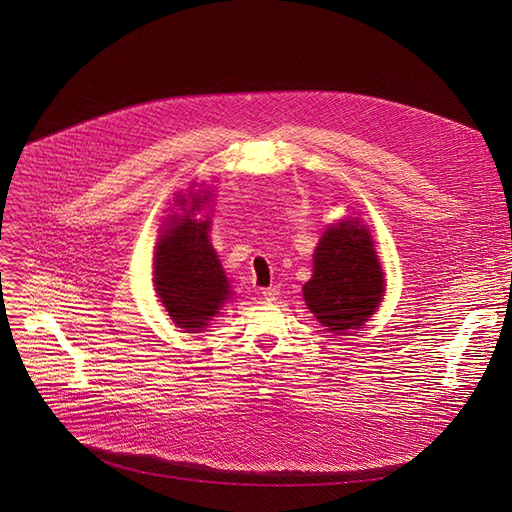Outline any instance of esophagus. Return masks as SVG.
<instances>
[{
    "label": "esophagus",
    "mask_w": 512,
    "mask_h": 512,
    "mask_svg": "<svg viewBox=\"0 0 512 512\" xmlns=\"http://www.w3.org/2000/svg\"><path fill=\"white\" fill-rule=\"evenodd\" d=\"M278 294H280V288H278V286H270V288H263V290H261V297H263L265 301H276Z\"/></svg>",
    "instance_id": "34e87169"
}]
</instances>
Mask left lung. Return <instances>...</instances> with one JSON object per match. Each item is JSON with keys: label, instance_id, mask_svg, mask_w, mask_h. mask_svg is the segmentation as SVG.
Here are the masks:
<instances>
[{"label": "left lung", "instance_id": "1", "mask_svg": "<svg viewBox=\"0 0 512 512\" xmlns=\"http://www.w3.org/2000/svg\"><path fill=\"white\" fill-rule=\"evenodd\" d=\"M313 261L303 297L319 324L328 332L363 326L384 297V272L369 230L359 220L328 228Z\"/></svg>", "mask_w": 512, "mask_h": 512}]
</instances>
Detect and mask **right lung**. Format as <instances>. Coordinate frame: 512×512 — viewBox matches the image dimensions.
I'll return each mask as SVG.
<instances>
[{
	"instance_id": "add662e5",
	"label": "right lung",
	"mask_w": 512,
	"mask_h": 512,
	"mask_svg": "<svg viewBox=\"0 0 512 512\" xmlns=\"http://www.w3.org/2000/svg\"><path fill=\"white\" fill-rule=\"evenodd\" d=\"M201 203H209V197L193 195V207H184L182 199V215H174L155 257V290L174 324L186 332L203 330L230 297L228 278L207 236L209 220L191 218Z\"/></svg>"
}]
</instances>
